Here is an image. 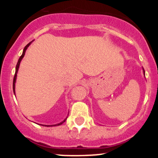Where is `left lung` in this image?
<instances>
[{
    "label": "left lung",
    "mask_w": 158,
    "mask_h": 158,
    "mask_svg": "<svg viewBox=\"0 0 158 158\" xmlns=\"http://www.w3.org/2000/svg\"><path fill=\"white\" fill-rule=\"evenodd\" d=\"M143 72H144V74H145V70H144V69H143Z\"/></svg>",
    "instance_id": "obj_1"
}]
</instances>
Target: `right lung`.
Instances as JSON below:
<instances>
[{
	"instance_id": "1",
	"label": "right lung",
	"mask_w": 158,
	"mask_h": 158,
	"mask_svg": "<svg viewBox=\"0 0 158 158\" xmlns=\"http://www.w3.org/2000/svg\"><path fill=\"white\" fill-rule=\"evenodd\" d=\"M32 42V41H30V42L29 43V44H27L26 45V47H25L24 49H23V53H22V55H21V57L19 58V61H18V63H17V64H16V68H15V76H14V79H13V92H14V94H15V81H16V77H17V73H18V70H19V68L20 62H21V59H22L23 58V56H24L25 52H26V50H27V48H28V47L30 46V44H31ZM65 120H66V119H65L63 121V122H61V123H59V124H56V125H52V126H60V125L62 124L63 123H64V122H65ZM42 126H43V125H42Z\"/></svg>"
}]
</instances>
